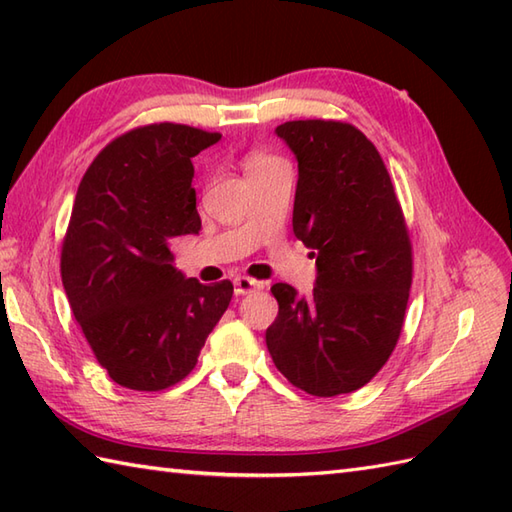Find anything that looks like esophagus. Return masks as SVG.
<instances>
[{"label": "esophagus", "instance_id": "1", "mask_svg": "<svg viewBox=\"0 0 512 512\" xmlns=\"http://www.w3.org/2000/svg\"><path fill=\"white\" fill-rule=\"evenodd\" d=\"M255 290H264V281H257V279H250V277H237L235 279V295L237 297L250 295V292H255Z\"/></svg>", "mask_w": 512, "mask_h": 512}]
</instances>
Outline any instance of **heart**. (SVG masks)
<instances>
[{
	"instance_id": "heart-1",
	"label": "heart",
	"mask_w": 512,
	"mask_h": 512,
	"mask_svg": "<svg viewBox=\"0 0 512 512\" xmlns=\"http://www.w3.org/2000/svg\"><path fill=\"white\" fill-rule=\"evenodd\" d=\"M275 162H279V160L270 158V156H264V154H253V156H250V158L246 160V173L255 171V169L270 167V165H275Z\"/></svg>"
}]
</instances>
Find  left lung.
<instances>
[{"instance_id":"8db88e82","label":"left lung","mask_w":512,"mask_h":512,"mask_svg":"<svg viewBox=\"0 0 512 512\" xmlns=\"http://www.w3.org/2000/svg\"><path fill=\"white\" fill-rule=\"evenodd\" d=\"M275 134L297 158L292 231L317 259L310 297L270 288L273 363L312 396L350 394L387 363L405 321L411 244L385 162L354 125L290 121Z\"/></svg>"}]
</instances>
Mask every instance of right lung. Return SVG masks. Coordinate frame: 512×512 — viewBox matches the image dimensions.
I'll return each instance as SVG.
<instances>
[{"instance_id":"right-lung-1","label":"right lung","mask_w":512,"mask_h":512,"mask_svg":"<svg viewBox=\"0 0 512 512\" xmlns=\"http://www.w3.org/2000/svg\"><path fill=\"white\" fill-rule=\"evenodd\" d=\"M222 134L158 123L112 140L76 191L61 279L96 361L121 387L160 391L198 363L233 297L173 264L169 242L198 235L193 162Z\"/></svg>"}]
</instances>
